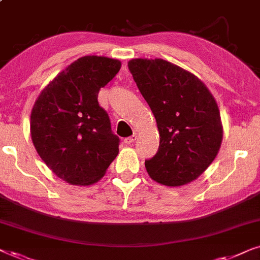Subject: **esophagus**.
Segmentation results:
<instances>
[{
    "instance_id": "esophagus-1",
    "label": "esophagus",
    "mask_w": 260,
    "mask_h": 260,
    "mask_svg": "<svg viewBox=\"0 0 260 260\" xmlns=\"http://www.w3.org/2000/svg\"><path fill=\"white\" fill-rule=\"evenodd\" d=\"M136 138H137L136 135H133V136H130V137L125 138V140H124V143H125V144H131V143H134V142L136 141Z\"/></svg>"
}]
</instances>
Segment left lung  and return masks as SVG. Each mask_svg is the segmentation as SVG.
<instances>
[{
  "label": "left lung",
  "mask_w": 260,
  "mask_h": 260,
  "mask_svg": "<svg viewBox=\"0 0 260 260\" xmlns=\"http://www.w3.org/2000/svg\"><path fill=\"white\" fill-rule=\"evenodd\" d=\"M130 73L154 113L158 151L145 161L149 176L168 187L197 180L221 147L222 123L214 97L197 76L163 59H131Z\"/></svg>",
  "instance_id": "8db88e82"
}]
</instances>
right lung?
<instances>
[{
	"label": "right lung",
	"instance_id": "1",
	"mask_svg": "<svg viewBox=\"0 0 260 260\" xmlns=\"http://www.w3.org/2000/svg\"><path fill=\"white\" fill-rule=\"evenodd\" d=\"M120 66L108 56H81L49 81L34 103L31 141L46 166L67 183L98 182L118 155L119 138L98 104V93Z\"/></svg>",
	"mask_w": 260,
	"mask_h": 260
}]
</instances>
